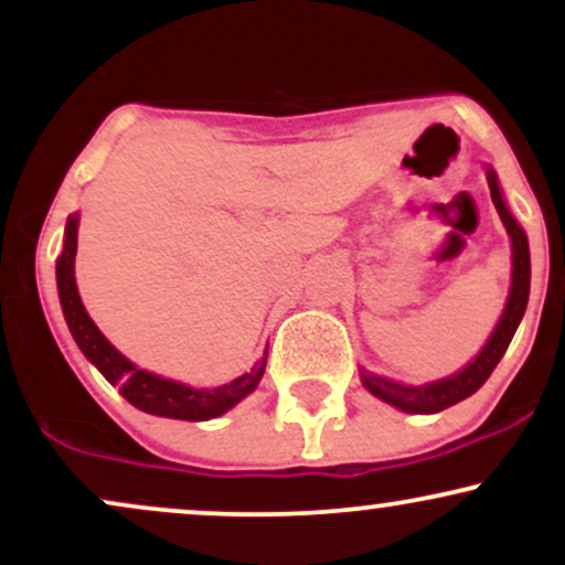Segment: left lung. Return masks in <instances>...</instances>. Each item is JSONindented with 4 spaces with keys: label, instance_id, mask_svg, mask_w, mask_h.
<instances>
[{
    "label": "left lung",
    "instance_id": "left-lung-1",
    "mask_svg": "<svg viewBox=\"0 0 565 565\" xmlns=\"http://www.w3.org/2000/svg\"><path fill=\"white\" fill-rule=\"evenodd\" d=\"M489 188H491V201H494L499 217H502L504 228H508L510 242H512V287H510L508 308H504L502 319H499L491 340L486 342V348L476 355V361L449 380L433 382V385H425V387H406V385H398V382L374 377V374L364 372V377L361 380H364L369 393H374L377 398L387 401V404H393L395 408H404V412H412V414H436L476 393L478 387L489 380V374L494 372L499 359H502L504 350L510 345L512 334H515L518 323H521L523 313H526L529 287H531L529 238L526 233L521 231V225L515 223V217L508 212V206H504L502 193H499V185H497V174L491 170H489Z\"/></svg>",
    "mask_w": 565,
    "mask_h": 565
}]
</instances>
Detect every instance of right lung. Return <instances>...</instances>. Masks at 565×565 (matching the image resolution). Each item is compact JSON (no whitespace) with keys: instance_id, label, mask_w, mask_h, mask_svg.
Instances as JSON below:
<instances>
[{"instance_id":"right-lung-1","label":"right lung","mask_w":565,"mask_h":565,"mask_svg":"<svg viewBox=\"0 0 565 565\" xmlns=\"http://www.w3.org/2000/svg\"><path fill=\"white\" fill-rule=\"evenodd\" d=\"M74 257H76V217H68L66 223V242H63V255L57 257V295H61L63 316L74 334L76 345L82 348V353L87 355L93 364L100 369V374L111 385L119 387V393L125 395L132 406L142 408L148 414H159V417H172V419H188V423H201V419L220 417L223 412H228L231 406H236L244 395H249L260 382L265 372V361L268 353L257 361L249 372L242 374L238 380L228 382V385L212 387V391H196V387L180 385V382L157 377L151 372H142L127 361L125 355L116 350L106 337L100 334V329L95 327L93 319L87 316L84 305L79 300V291H76L74 281Z\"/></svg>"}]
</instances>
